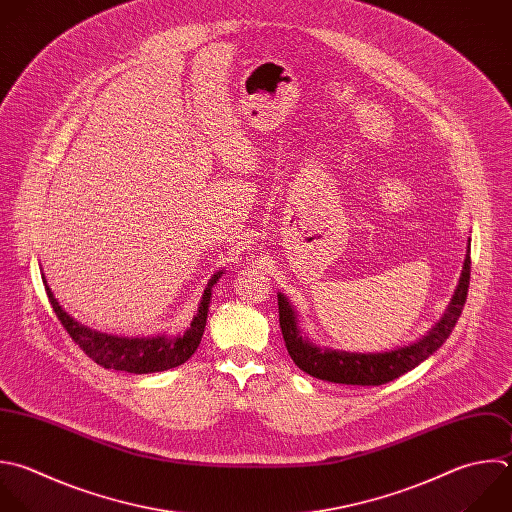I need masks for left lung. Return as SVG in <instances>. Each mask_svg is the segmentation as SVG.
<instances>
[{
  "label": "left lung",
  "mask_w": 512,
  "mask_h": 512,
  "mask_svg": "<svg viewBox=\"0 0 512 512\" xmlns=\"http://www.w3.org/2000/svg\"><path fill=\"white\" fill-rule=\"evenodd\" d=\"M470 246V240H468ZM470 284V248L462 266V274L454 296L448 304L446 314L436 322V326L418 342L410 346H402L390 352L376 354H356V352H340V350H320L312 346L298 328L296 314L288 304L284 294H278V312H280V328L284 336L286 350L294 364L306 374L336 382V384H358V386H378L386 384L404 372L418 366L432 352H436L442 342L450 336L458 316L462 314L466 294Z\"/></svg>",
  "instance_id": "8db88e82"
}]
</instances>
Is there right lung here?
<instances>
[{"label": "right lung", "instance_id": "1", "mask_svg": "<svg viewBox=\"0 0 512 512\" xmlns=\"http://www.w3.org/2000/svg\"><path fill=\"white\" fill-rule=\"evenodd\" d=\"M222 276V272L214 274L208 282V288L202 294L198 314L194 316L190 328L178 336V338H168V336H156V338H118V336H108L96 330H90L82 324H78L74 318H70L60 304L56 302L54 294L50 288H46L50 304L70 334V338L100 366L104 368H114V370H126L134 374H148V372H162L168 368H176L184 364L200 346L206 318H208V306H210V296H212V286L216 280Z\"/></svg>", "mask_w": 512, "mask_h": 512}]
</instances>
